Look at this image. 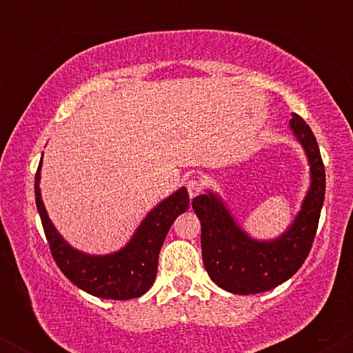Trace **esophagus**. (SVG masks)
Returning a JSON list of instances; mask_svg holds the SVG:
<instances>
[{"label":"esophagus","mask_w":353,"mask_h":353,"mask_svg":"<svg viewBox=\"0 0 353 353\" xmlns=\"http://www.w3.org/2000/svg\"><path fill=\"white\" fill-rule=\"evenodd\" d=\"M185 188H188V192L190 197H196L197 194L202 192L204 184H202V181L197 179V177H192V179H189L188 182H185Z\"/></svg>","instance_id":"34e87169"}]
</instances>
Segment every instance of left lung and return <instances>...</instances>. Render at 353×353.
<instances>
[{
	"mask_svg": "<svg viewBox=\"0 0 353 353\" xmlns=\"http://www.w3.org/2000/svg\"><path fill=\"white\" fill-rule=\"evenodd\" d=\"M290 129L310 164V188L290 228L272 241H257L244 232L217 194L194 197L192 209L201 221L202 262L209 277L228 292H267L289 281L301 269L317 232L325 197V168L309 124L292 114Z\"/></svg>",
	"mask_w": 353,
	"mask_h": 353,
	"instance_id": "obj_1",
	"label": "left lung"
}]
</instances>
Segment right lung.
<instances>
[{
  "instance_id": "obj_1",
  "label": "right lung",
  "mask_w": 353,
  "mask_h": 353,
  "mask_svg": "<svg viewBox=\"0 0 353 353\" xmlns=\"http://www.w3.org/2000/svg\"><path fill=\"white\" fill-rule=\"evenodd\" d=\"M41 161L34 177L36 208L41 217L50 250L56 265L84 292L111 301H129L148 292L157 274L161 247L179 214L189 209V194L184 188L157 204L145 216L128 245L108 255H89L74 249L61 237L48 217L41 201L39 177Z\"/></svg>"
}]
</instances>
